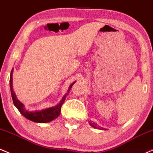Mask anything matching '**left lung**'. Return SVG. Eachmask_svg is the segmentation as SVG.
Listing matches in <instances>:
<instances>
[{
	"label": "left lung",
	"instance_id": "obj_1",
	"mask_svg": "<svg viewBox=\"0 0 153 153\" xmlns=\"http://www.w3.org/2000/svg\"><path fill=\"white\" fill-rule=\"evenodd\" d=\"M89 124H90V125L91 126V127H94V128H96V129H101V130H106V129H105V128L98 127L97 124H96V123H95V122H93V123L89 122Z\"/></svg>",
	"mask_w": 153,
	"mask_h": 153
}]
</instances>
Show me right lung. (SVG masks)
<instances>
[{
	"mask_svg": "<svg viewBox=\"0 0 153 153\" xmlns=\"http://www.w3.org/2000/svg\"><path fill=\"white\" fill-rule=\"evenodd\" d=\"M13 69H12L11 72H10L9 81L10 94H11L12 99H13V104L15 105V106L16 107L17 109L19 111V112H20L25 118L36 123H48L59 117V114H60L61 106H62V103H64L65 100L66 99L67 95L68 94L70 90L71 89L72 86H73V85L75 83V81L73 82V83L70 85L69 88H68V93L63 96L62 100H61L60 102H59L58 104H57L54 106L45 108V109H42L40 111H32L26 110L24 105L17 99L14 91L13 90V78H12V76H13Z\"/></svg>",
	"mask_w": 153,
	"mask_h": 153,
	"instance_id": "add662e5",
	"label": "right lung"
}]
</instances>
